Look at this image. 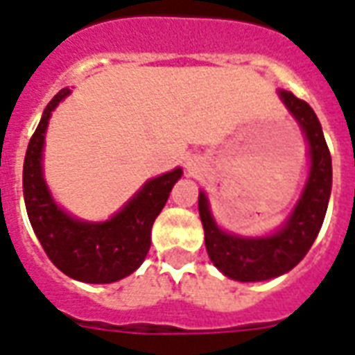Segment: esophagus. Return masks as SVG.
<instances>
[{
	"label": "esophagus",
	"mask_w": 355,
	"mask_h": 355,
	"mask_svg": "<svg viewBox=\"0 0 355 355\" xmlns=\"http://www.w3.org/2000/svg\"><path fill=\"white\" fill-rule=\"evenodd\" d=\"M201 169V159L197 158V156H191V158L186 159V171H188L189 175H197Z\"/></svg>",
	"instance_id": "1"
}]
</instances>
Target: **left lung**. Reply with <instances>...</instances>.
Returning <instances> with one entry per match:
<instances>
[{
  "instance_id": "left-lung-1",
  "label": "left lung",
  "mask_w": 355,
  "mask_h": 355,
  "mask_svg": "<svg viewBox=\"0 0 355 355\" xmlns=\"http://www.w3.org/2000/svg\"><path fill=\"white\" fill-rule=\"evenodd\" d=\"M277 94L300 124L309 147V175L285 223L266 236L227 232L214 220L207 193L199 191V216L208 257L221 274L242 283L274 279L291 272L318 236L331 196V156L320 121L313 107L291 91H277Z\"/></svg>"
}]
</instances>
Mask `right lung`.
Masks as SVG:
<instances>
[{
  "instance_id": "right-lung-1",
  "label": "right lung",
  "mask_w": 355,
  "mask_h": 355,
  "mask_svg": "<svg viewBox=\"0 0 355 355\" xmlns=\"http://www.w3.org/2000/svg\"><path fill=\"white\" fill-rule=\"evenodd\" d=\"M69 94V87L61 89L50 100L27 145L24 201L31 227L50 261L72 279L104 285L123 279L141 266L150 250L154 220L166 207L169 191L182 177V169L177 167L147 180L110 220L85 221L64 212L44 180L42 153L51 112Z\"/></svg>"
}]
</instances>
